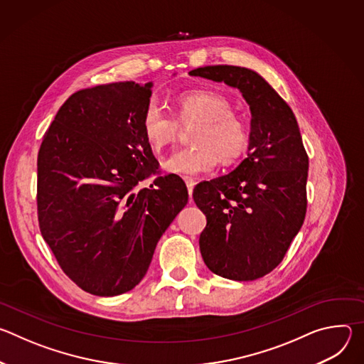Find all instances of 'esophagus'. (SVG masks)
<instances>
[{
	"mask_svg": "<svg viewBox=\"0 0 364 364\" xmlns=\"http://www.w3.org/2000/svg\"><path fill=\"white\" fill-rule=\"evenodd\" d=\"M184 181H186V186H187L188 194H190V197H191V194H193V188H194V186H196V181H194V180H191V178H186Z\"/></svg>",
	"mask_w": 364,
	"mask_h": 364,
	"instance_id": "1",
	"label": "esophagus"
}]
</instances>
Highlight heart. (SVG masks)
Instances as JSON below:
<instances>
[{
  "instance_id": "1",
  "label": "heart",
  "mask_w": 364,
  "mask_h": 364,
  "mask_svg": "<svg viewBox=\"0 0 364 364\" xmlns=\"http://www.w3.org/2000/svg\"><path fill=\"white\" fill-rule=\"evenodd\" d=\"M177 108L180 122L201 124L193 135V148L177 149L163 160L167 173L194 177L212 171L219 159L225 166L233 164L247 149V124L232 112L230 102L223 95L210 90L188 92L177 99ZM142 129L151 148L161 151L176 139L178 122L157 102H149L144 111Z\"/></svg>"
}]
</instances>
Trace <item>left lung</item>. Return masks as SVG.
I'll use <instances>...</instances> for the list:
<instances>
[{"label":"left lung","instance_id":"1","mask_svg":"<svg viewBox=\"0 0 364 364\" xmlns=\"http://www.w3.org/2000/svg\"><path fill=\"white\" fill-rule=\"evenodd\" d=\"M240 90L250 109L247 157L229 174L194 187L205 215L203 261L233 281H253L275 269L306 212L308 155L292 109L256 72L229 65L190 72Z\"/></svg>","mask_w":364,"mask_h":364}]
</instances>
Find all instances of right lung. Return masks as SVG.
Instances as JSON below:
<instances>
[{"mask_svg":"<svg viewBox=\"0 0 364 364\" xmlns=\"http://www.w3.org/2000/svg\"><path fill=\"white\" fill-rule=\"evenodd\" d=\"M152 82L82 89L43 136L37 210L43 239L83 291L115 296L145 277L160 237L188 201L184 181L157 174L142 117Z\"/></svg>","mask_w":364,"mask_h":364,"instance_id":"add662e5","label":"right lung"}]
</instances>
